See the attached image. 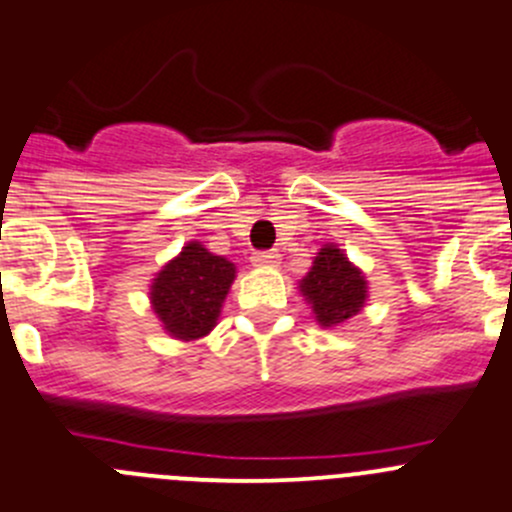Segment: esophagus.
<instances>
[{"mask_svg":"<svg viewBox=\"0 0 512 512\" xmlns=\"http://www.w3.org/2000/svg\"><path fill=\"white\" fill-rule=\"evenodd\" d=\"M252 262H255L257 267H275L280 262V255L275 250H265V252H255V257H252Z\"/></svg>","mask_w":512,"mask_h":512,"instance_id":"34e87169","label":"esophagus"}]
</instances>
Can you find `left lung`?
<instances>
[{
	"label": "left lung",
	"instance_id": "obj_1",
	"mask_svg": "<svg viewBox=\"0 0 512 512\" xmlns=\"http://www.w3.org/2000/svg\"><path fill=\"white\" fill-rule=\"evenodd\" d=\"M300 290L313 305L318 323L333 328L364 308L366 278L336 245H326L313 260L308 275L300 280Z\"/></svg>",
	"mask_w": 512,
	"mask_h": 512
}]
</instances>
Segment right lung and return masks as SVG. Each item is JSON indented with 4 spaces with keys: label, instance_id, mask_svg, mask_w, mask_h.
<instances>
[{
    "label": "right lung",
    "instance_id": "obj_1",
    "mask_svg": "<svg viewBox=\"0 0 512 512\" xmlns=\"http://www.w3.org/2000/svg\"><path fill=\"white\" fill-rule=\"evenodd\" d=\"M234 280V265L189 242L151 285V303L166 331L181 341L207 336Z\"/></svg>",
    "mask_w": 512,
    "mask_h": 512
}]
</instances>
